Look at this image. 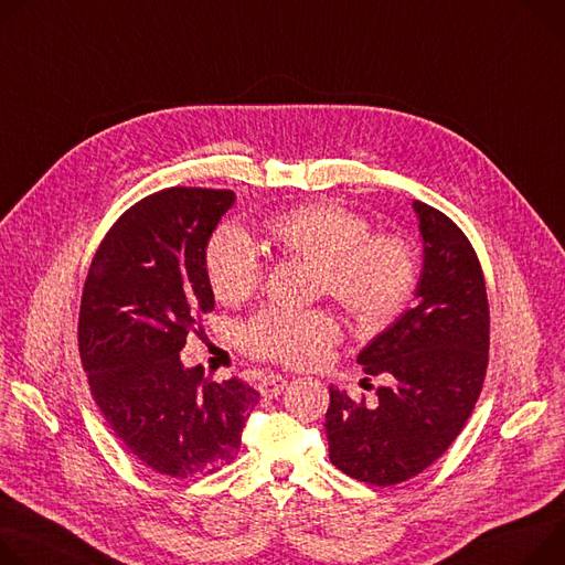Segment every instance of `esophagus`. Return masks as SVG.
Here are the masks:
<instances>
[{
	"instance_id": "34e87169",
	"label": "esophagus",
	"mask_w": 565,
	"mask_h": 565,
	"mask_svg": "<svg viewBox=\"0 0 565 565\" xmlns=\"http://www.w3.org/2000/svg\"><path fill=\"white\" fill-rule=\"evenodd\" d=\"M286 385H288V379H284V376H279V374H270V376L262 379L259 392H262L264 396H279V394L286 390Z\"/></svg>"
}]
</instances>
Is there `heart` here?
Returning a JSON list of instances; mask_svg holds the SVG:
<instances>
[{"label": "heart", "mask_w": 565, "mask_h": 565, "mask_svg": "<svg viewBox=\"0 0 565 565\" xmlns=\"http://www.w3.org/2000/svg\"><path fill=\"white\" fill-rule=\"evenodd\" d=\"M264 232L284 256L320 266V292L335 299L365 329L396 320L419 286V249L396 232L372 234V223L333 202H311L275 214ZM204 270L216 299L238 303L262 286L256 245L236 227H221L204 252ZM243 344L281 365H316L340 338L327 311L268 309L243 327Z\"/></svg>", "instance_id": "heart-1"}]
</instances>
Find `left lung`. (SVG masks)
<instances>
[{"label": "left lung", "instance_id": "8db88e82", "mask_svg": "<svg viewBox=\"0 0 565 565\" xmlns=\"http://www.w3.org/2000/svg\"><path fill=\"white\" fill-rule=\"evenodd\" d=\"M413 207L424 236L417 303L358 353L363 372L390 385L376 390V407L329 387V457L349 478L376 487L419 476L448 450L473 413L489 365L478 254L446 214L422 200Z\"/></svg>", "mask_w": 565, "mask_h": 565}]
</instances>
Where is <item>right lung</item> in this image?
<instances>
[{
	"label": "right lung",
	"instance_id": "1",
	"mask_svg": "<svg viewBox=\"0 0 565 565\" xmlns=\"http://www.w3.org/2000/svg\"><path fill=\"white\" fill-rule=\"evenodd\" d=\"M234 191L171 186L126 210L100 241L81 297L78 351L92 398L150 471L178 480L232 461L259 392L202 381L180 351L214 309L204 249Z\"/></svg>",
	"mask_w": 565,
	"mask_h": 565
}]
</instances>
